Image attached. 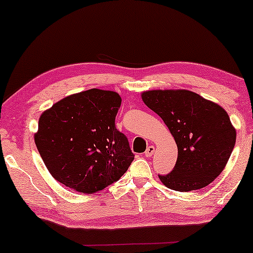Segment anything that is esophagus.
I'll return each instance as SVG.
<instances>
[{
    "label": "esophagus",
    "instance_id": "esophagus-1",
    "mask_svg": "<svg viewBox=\"0 0 253 253\" xmlns=\"http://www.w3.org/2000/svg\"><path fill=\"white\" fill-rule=\"evenodd\" d=\"M154 151H155V148H154V146H148L147 147V150L145 151V157H147V158H151L152 155H153V153H154Z\"/></svg>",
    "mask_w": 253,
    "mask_h": 253
}]
</instances>
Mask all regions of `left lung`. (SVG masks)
Returning <instances> with one entry per match:
<instances>
[{
    "label": "left lung",
    "instance_id": "1",
    "mask_svg": "<svg viewBox=\"0 0 253 253\" xmlns=\"http://www.w3.org/2000/svg\"><path fill=\"white\" fill-rule=\"evenodd\" d=\"M143 101L161 117L177 145V161L167 175V188L192 191L221 174L236 143V130L222 107L186 89L143 92Z\"/></svg>",
    "mask_w": 253,
    "mask_h": 253
}]
</instances>
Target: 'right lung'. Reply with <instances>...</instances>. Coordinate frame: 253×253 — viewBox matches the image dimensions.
<instances>
[{"instance_id":"add662e5","label":"right lung","mask_w":253,"mask_h":253,"mask_svg":"<svg viewBox=\"0 0 253 253\" xmlns=\"http://www.w3.org/2000/svg\"><path fill=\"white\" fill-rule=\"evenodd\" d=\"M122 99L113 91L91 88L44 110L34 134L48 171L57 182L94 193L119 181L134 154L115 126Z\"/></svg>"}]
</instances>
